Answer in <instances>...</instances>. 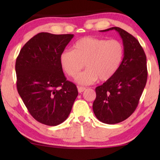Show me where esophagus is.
<instances>
[{
    "label": "esophagus",
    "mask_w": 160,
    "mask_h": 160,
    "mask_svg": "<svg viewBox=\"0 0 160 160\" xmlns=\"http://www.w3.org/2000/svg\"><path fill=\"white\" fill-rule=\"evenodd\" d=\"M84 90H86V87H78V92L81 93L82 92H84Z\"/></svg>",
    "instance_id": "esophagus-1"
}]
</instances>
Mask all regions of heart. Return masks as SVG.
<instances>
[{
  "mask_svg": "<svg viewBox=\"0 0 160 160\" xmlns=\"http://www.w3.org/2000/svg\"><path fill=\"white\" fill-rule=\"evenodd\" d=\"M124 57V47L119 41L87 36L79 39L73 49L60 54V62L68 76L76 78L84 67L87 69L76 78L78 84H93L98 78L107 81L119 68Z\"/></svg>",
  "mask_w": 160,
  "mask_h": 160,
  "instance_id": "b5f03b06",
  "label": "heart"
}]
</instances>
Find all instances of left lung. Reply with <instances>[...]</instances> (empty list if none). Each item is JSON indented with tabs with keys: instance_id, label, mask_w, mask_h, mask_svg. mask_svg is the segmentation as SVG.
<instances>
[{
	"instance_id": "8db88e82",
	"label": "left lung",
	"mask_w": 160,
	"mask_h": 160,
	"mask_svg": "<svg viewBox=\"0 0 160 160\" xmlns=\"http://www.w3.org/2000/svg\"><path fill=\"white\" fill-rule=\"evenodd\" d=\"M115 30L122 38L124 58L114 75L95 88L92 108L95 117L103 123H119L132 115L139 103L147 81L146 56L138 41L120 28Z\"/></svg>"
}]
</instances>
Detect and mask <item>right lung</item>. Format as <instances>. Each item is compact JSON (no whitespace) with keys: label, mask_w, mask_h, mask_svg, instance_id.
I'll list each match as a JSON object with an SVG mask.
<instances>
[{"label":"right lung","mask_w":160,"mask_h":160,"mask_svg":"<svg viewBox=\"0 0 160 160\" xmlns=\"http://www.w3.org/2000/svg\"><path fill=\"white\" fill-rule=\"evenodd\" d=\"M73 34L40 32L22 48L16 60L17 88L36 121L58 125L67 119L78 95L77 87L63 73L60 54Z\"/></svg>","instance_id":"add662e5"}]
</instances>
